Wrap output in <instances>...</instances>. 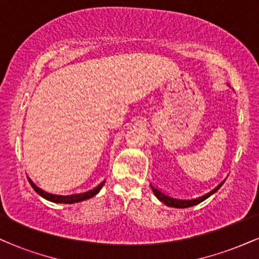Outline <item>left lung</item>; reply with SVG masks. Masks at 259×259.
I'll list each match as a JSON object with an SVG mask.
<instances>
[{
  "label": "left lung",
  "mask_w": 259,
  "mask_h": 259,
  "mask_svg": "<svg viewBox=\"0 0 259 259\" xmlns=\"http://www.w3.org/2000/svg\"><path fill=\"white\" fill-rule=\"evenodd\" d=\"M224 184V181H222L221 184H219L218 186L215 187V189H213L212 191H209L208 194L201 196V197H197V198H194V200H179V198H173L170 197V196L163 194L162 191L158 189H156L153 185H151V189H152L153 194L156 195V197L158 198L160 202H163V203L165 204V206H169V207H174V208H187V207H192V206H196V204L201 203L202 201H204L206 198L209 197L210 195L214 194L215 191H218L219 189H221V186Z\"/></svg>",
  "instance_id": "obj_1"
}]
</instances>
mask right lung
I'll use <instances>...</instances> for the list:
<instances>
[{
	"label": "right lung",
	"instance_id": "add662e5",
	"mask_svg": "<svg viewBox=\"0 0 259 259\" xmlns=\"http://www.w3.org/2000/svg\"><path fill=\"white\" fill-rule=\"evenodd\" d=\"M28 180H29V183H30V185H31L32 189H34L38 195L42 196V197L46 198L47 201L55 202V203H76V202L89 200V198L94 197L95 195L99 194L100 190L102 189L103 185H105V181H102V183H101L99 186H96V187H95V189H92V190H90V191H88V192H82V194H74V195L63 196V195L49 194V192L44 191V190H41L40 187H37L36 185H35V184L31 181L30 178H28Z\"/></svg>",
	"mask_w": 259,
	"mask_h": 259
}]
</instances>
